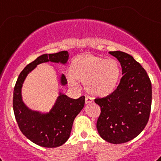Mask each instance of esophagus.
Returning <instances> with one entry per match:
<instances>
[{"instance_id": "34e87169", "label": "esophagus", "mask_w": 161, "mask_h": 161, "mask_svg": "<svg viewBox=\"0 0 161 161\" xmlns=\"http://www.w3.org/2000/svg\"><path fill=\"white\" fill-rule=\"evenodd\" d=\"M85 100H86V104H88V103L92 102V99L90 97V96H86Z\"/></svg>"}]
</instances>
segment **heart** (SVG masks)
<instances>
[{"label": "heart", "mask_w": 161, "mask_h": 161, "mask_svg": "<svg viewBox=\"0 0 161 161\" xmlns=\"http://www.w3.org/2000/svg\"><path fill=\"white\" fill-rule=\"evenodd\" d=\"M68 79L71 85L76 80L84 82L86 90L92 96H105L117 86L121 78L119 62L114 58L83 55L75 60Z\"/></svg>", "instance_id": "obj_1"}]
</instances>
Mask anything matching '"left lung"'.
Instances as JSON below:
<instances>
[{"label":"left lung","mask_w":161,"mask_h":161,"mask_svg":"<svg viewBox=\"0 0 161 161\" xmlns=\"http://www.w3.org/2000/svg\"><path fill=\"white\" fill-rule=\"evenodd\" d=\"M121 63L119 85L111 94L96 98L100 107L96 128L104 140L114 144L132 140L143 130L152 106V83L146 70L132 56L109 52Z\"/></svg>","instance_id":"1"}]
</instances>
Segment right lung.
I'll use <instances>...</instances> for the list:
<instances>
[{"mask_svg": "<svg viewBox=\"0 0 161 161\" xmlns=\"http://www.w3.org/2000/svg\"><path fill=\"white\" fill-rule=\"evenodd\" d=\"M68 58L69 53L67 51L40 56L25 67L14 86L13 108L19 129L29 140L40 147H57L68 140L74 120L84 107L85 96L74 100L61 93L49 114H41L30 110L22 102L21 95L22 83L29 73L39 64L47 61L65 64ZM61 82L62 85L67 83L64 75H61Z\"/></svg>", "mask_w": 161, "mask_h": 161, "instance_id": "right-lung-1", "label": "right lung"}]
</instances>
